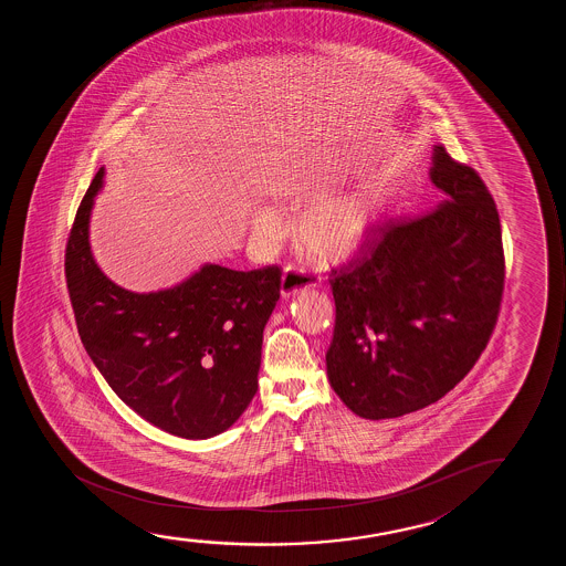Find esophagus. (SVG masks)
I'll return each mask as SVG.
<instances>
[{"instance_id": "1", "label": "esophagus", "mask_w": 566, "mask_h": 566, "mask_svg": "<svg viewBox=\"0 0 566 566\" xmlns=\"http://www.w3.org/2000/svg\"><path fill=\"white\" fill-rule=\"evenodd\" d=\"M318 279L313 276L310 272L303 269H295V266H286L284 274H282V295L290 297V295L297 294L307 287L317 286Z\"/></svg>"}]
</instances>
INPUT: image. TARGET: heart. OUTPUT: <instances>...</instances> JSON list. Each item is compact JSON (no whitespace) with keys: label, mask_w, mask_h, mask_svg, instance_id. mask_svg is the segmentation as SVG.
Listing matches in <instances>:
<instances>
[{"label":"heart","mask_w":566,"mask_h":566,"mask_svg":"<svg viewBox=\"0 0 566 566\" xmlns=\"http://www.w3.org/2000/svg\"><path fill=\"white\" fill-rule=\"evenodd\" d=\"M311 199L310 193H297ZM379 220V197L373 189L334 195L311 205L297 220V241L318 263H344L367 245ZM253 232L264 240H276L282 220L271 209L256 210Z\"/></svg>","instance_id":"1"}]
</instances>
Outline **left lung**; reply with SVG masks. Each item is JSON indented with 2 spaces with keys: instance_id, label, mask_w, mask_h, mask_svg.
<instances>
[{
  "instance_id": "left-lung-1",
  "label": "left lung",
  "mask_w": 566,
  "mask_h": 566,
  "mask_svg": "<svg viewBox=\"0 0 566 566\" xmlns=\"http://www.w3.org/2000/svg\"><path fill=\"white\" fill-rule=\"evenodd\" d=\"M431 158L437 207L375 230L357 259L333 271L326 375L359 418H400L437 402L495 328L504 287L495 201L444 147L434 145Z\"/></svg>"
}]
</instances>
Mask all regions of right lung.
<instances>
[{
    "label": "right lung",
    "instance_id": "right-lung-1",
    "mask_svg": "<svg viewBox=\"0 0 566 566\" xmlns=\"http://www.w3.org/2000/svg\"><path fill=\"white\" fill-rule=\"evenodd\" d=\"M104 168L81 201L65 251L78 336L112 390L137 416L181 439H210L256 392L263 331L280 300L279 266L202 264L176 286L139 294L101 271L88 241Z\"/></svg>",
    "mask_w": 566,
    "mask_h": 566
}]
</instances>
